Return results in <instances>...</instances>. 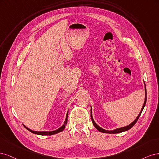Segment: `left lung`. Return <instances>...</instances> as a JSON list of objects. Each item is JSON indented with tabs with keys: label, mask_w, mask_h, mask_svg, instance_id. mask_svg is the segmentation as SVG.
I'll return each instance as SVG.
<instances>
[{
	"label": "left lung",
	"mask_w": 159,
	"mask_h": 159,
	"mask_svg": "<svg viewBox=\"0 0 159 159\" xmlns=\"http://www.w3.org/2000/svg\"><path fill=\"white\" fill-rule=\"evenodd\" d=\"M146 101H147V90H146V87H145V102H144V104H143L142 109H141V112L139 113V114L138 115V116L137 117V118H136L134 121H133L131 124H129V125H127V126H125V127H121V128H118V129H114V130H113V131H107V130H105L104 129H102V127H99L98 125H97V124H96V123H95V121H94V120H93V116H92V108H91V120H92V121H93V125H94V127H95L96 128V129H98L99 131H100V132H102V133H106V134H118V133H121V132H123V131H127V130H129V129H131V128L136 124V122L137 121L138 119H139V116H140L141 114V112H142L143 108H144V107H145V106Z\"/></svg>",
	"instance_id": "8db88e82"
}]
</instances>
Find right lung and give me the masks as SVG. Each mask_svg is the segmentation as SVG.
Here are the masks:
<instances>
[{
  "instance_id": "add662e5",
  "label": "right lung",
  "mask_w": 159,
  "mask_h": 159,
  "mask_svg": "<svg viewBox=\"0 0 159 159\" xmlns=\"http://www.w3.org/2000/svg\"><path fill=\"white\" fill-rule=\"evenodd\" d=\"M67 118H68V113H67V114H66V119H65V121L64 122V124L62 126H61L60 128H59L58 129L55 130V131H32V130H31L30 129H29V128H28L27 127H25V125H24V126L25 128H26V129L28 131L33 133V134H38V135H53V134H57V133H59V132L62 131L65 129L66 123H67Z\"/></svg>"
}]
</instances>
